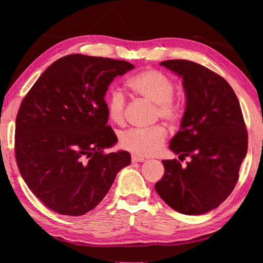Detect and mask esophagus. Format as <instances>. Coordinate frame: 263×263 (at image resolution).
<instances>
[{
	"mask_svg": "<svg viewBox=\"0 0 263 263\" xmlns=\"http://www.w3.org/2000/svg\"><path fill=\"white\" fill-rule=\"evenodd\" d=\"M132 161L133 163H141V161H144L146 160V158L144 157H141V156H138V155H132Z\"/></svg>",
	"mask_w": 263,
	"mask_h": 263,
	"instance_id": "34e87169",
	"label": "esophagus"
}]
</instances>
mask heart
<instances>
[{"label":"heart","instance_id":"b5f03b06","mask_svg":"<svg viewBox=\"0 0 263 263\" xmlns=\"http://www.w3.org/2000/svg\"><path fill=\"white\" fill-rule=\"evenodd\" d=\"M128 87L138 96L157 105L160 119L175 123L181 117L180 105L173 100L175 85L172 78L164 72L147 69L133 76L127 81ZM106 109L109 120L115 124L124 122L125 96L120 89L110 90L106 99ZM167 137L166 128L155 126L152 128H130L120 136V146L138 156L157 154Z\"/></svg>","mask_w":263,"mask_h":263}]
</instances>
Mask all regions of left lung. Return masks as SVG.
Listing matches in <instances>:
<instances>
[{"instance_id": "8db88e82", "label": "left lung", "mask_w": 263, "mask_h": 263, "mask_svg": "<svg viewBox=\"0 0 263 263\" xmlns=\"http://www.w3.org/2000/svg\"><path fill=\"white\" fill-rule=\"evenodd\" d=\"M181 77L185 110L170 149L178 158L163 160L164 176L156 183L159 197L184 215H203L232 193L248 153V132L238 99L224 78L186 60L163 61Z\"/></svg>"}]
</instances>
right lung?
Listing matches in <instances>:
<instances>
[{"instance_id":"1","label":"right lung","mask_w":263,"mask_h":263,"mask_svg":"<svg viewBox=\"0 0 263 263\" xmlns=\"http://www.w3.org/2000/svg\"><path fill=\"white\" fill-rule=\"evenodd\" d=\"M126 61L66 55L38 78L15 120V158L31 192L60 215L81 216L108 193L125 150L104 154L117 142L107 125L105 95Z\"/></svg>"}]
</instances>
